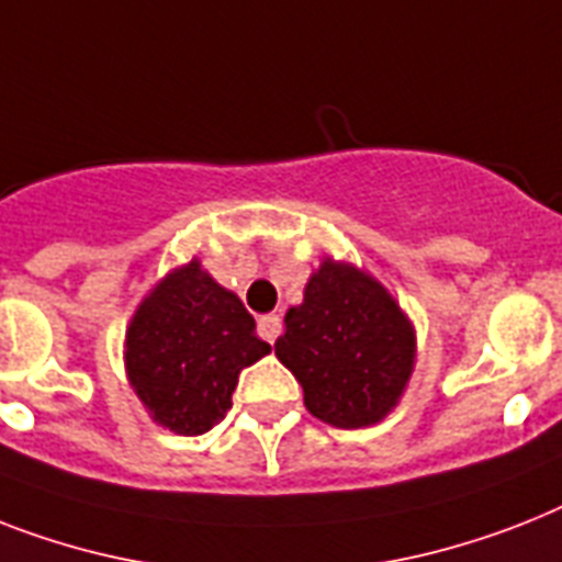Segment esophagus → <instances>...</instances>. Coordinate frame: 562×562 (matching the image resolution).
<instances>
[{"label": "esophagus", "mask_w": 562, "mask_h": 562, "mask_svg": "<svg viewBox=\"0 0 562 562\" xmlns=\"http://www.w3.org/2000/svg\"><path fill=\"white\" fill-rule=\"evenodd\" d=\"M257 328H259V337H262L266 344H273V340L280 337V328H282L280 314H266V317H259Z\"/></svg>", "instance_id": "34e87169"}]
</instances>
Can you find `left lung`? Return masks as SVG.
Instances as JSON below:
<instances>
[{"label": "left lung", "instance_id": "obj_1", "mask_svg": "<svg viewBox=\"0 0 562 562\" xmlns=\"http://www.w3.org/2000/svg\"><path fill=\"white\" fill-rule=\"evenodd\" d=\"M277 358L303 384L305 407L331 427L381 422L413 372L415 337L384 285L326 259L285 314Z\"/></svg>", "mask_w": 562, "mask_h": 562}]
</instances>
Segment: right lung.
<instances>
[{"label":"right lung","mask_w":562,"mask_h":562,"mask_svg":"<svg viewBox=\"0 0 562 562\" xmlns=\"http://www.w3.org/2000/svg\"><path fill=\"white\" fill-rule=\"evenodd\" d=\"M268 352L239 296L199 262L172 271L126 331L130 384L155 422L181 436H202L222 422L239 372Z\"/></svg>","instance_id":"right-lung-1"}]
</instances>
